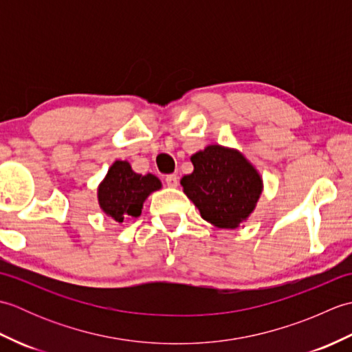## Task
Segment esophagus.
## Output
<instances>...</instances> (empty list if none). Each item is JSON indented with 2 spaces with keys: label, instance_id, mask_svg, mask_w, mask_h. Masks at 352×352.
<instances>
[{
  "label": "esophagus",
  "instance_id": "esophagus-1",
  "mask_svg": "<svg viewBox=\"0 0 352 352\" xmlns=\"http://www.w3.org/2000/svg\"><path fill=\"white\" fill-rule=\"evenodd\" d=\"M164 182H166V184L169 186V188H177V186H178V177L175 174H169V175H166V178H164Z\"/></svg>",
  "mask_w": 352,
  "mask_h": 352
}]
</instances>
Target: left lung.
Here are the masks:
<instances>
[{
  "label": "left lung",
  "mask_w": 352,
  "mask_h": 352,
  "mask_svg": "<svg viewBox=\"0 0 352 352\" xmlns=\"http://www.w3.org/2000/svg\"><path fill=\"white\" fill-rule=\"evenodd\" d=\"M193 172L183 192L212 226L234 230L250 218L263 190L256 166L234 148L208 145L190 157Z\"/></svg>",
  "instance_id": "1"
}]
</instances>
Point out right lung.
Listing matches in <instances>:
<instances>
[{"label": "right lung", "instance_id": "right-lung-1", "mask_svg": "<svg viewBox=\"0 0 352 352\" xmlns=\"http://www.w3.org/2000/svg\"><path fill=\"white\" fill-rule=\"evenodd\" d=\"M162 189V182L153 174L142 175L126 160H116L98 186L101 210L116 222L140 216L145 199Z\"/></svg>", "mask_w": 352, "mask_h": 352}]
</instances>
